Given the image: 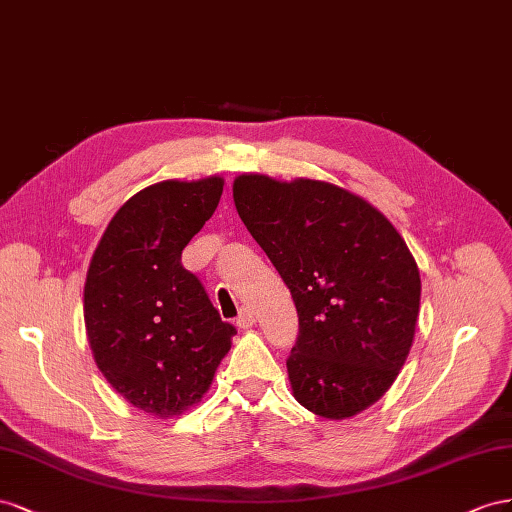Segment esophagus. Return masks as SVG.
I'll return each instance as SVG.
<instances>
[{
    "mask_svg": "<svg viewBox=\"0 0 512 512\" xmlns=\"http://www.w3.org/2000/svg\"><path fill=\"white\" fill-rule=\"evenodd\" d=\"M236 324L240 328H251L255 324V315H253L251 309H248V306H244V309L240 311V315L236 317Z\"/></svg>",
    "mask_w": 512,
    "mask_h": 512,
    "instance_id": "1",
    "label": "esophagus"
}]
</instances>
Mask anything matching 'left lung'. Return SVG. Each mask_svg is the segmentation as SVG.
I'll return each instance as SVG.
<instances>
[{"label": "left lung", "instance_id": "obj_1", "mask_svg": "<svg viewBox=\"0 0 512 512\" xmlns=\"http://www.w3.org/2000/svg\"><path fill=\"white\" fill-rule=\"evenodd\" d=\"M233 201L296 304V401L330 420L367 410L414 341L420 272L405 240L369 201L328 182L244 173Z\"/></svg>", "mask_w": 512, "mask_h": 512}]
</instances>
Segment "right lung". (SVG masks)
I'll return each instance as SVG.
<instances>
[{
    "label": "right lung",
    "instance_id": "add662e5",
    "mask_svg": "<svg viewBox=\"0 0 512 512\" xmlns=\"http://www.w3.org/2000/svg\"><path fill=\"white\" fill-rule=\"evenodd\" d=\"M223 178L165 180L115 212L87 270L83 315L100 373L152 416H178L208 392L236 328L182 266Z\"/></svg>",
    "mask_w": 512,
    "mask_h": 512
}]
</instances>
